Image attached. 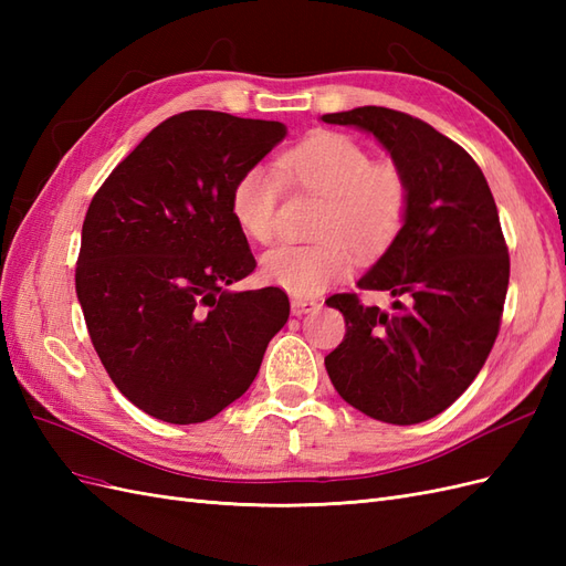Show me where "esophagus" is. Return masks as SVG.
I'll return each mask as SVG.
<instances>
[{
  "label": "esophagus",
  "instance_id": "34e87169",
  "mask_svg": "<svg viewBox=\"0 0 566 566\" xmlns=\"http://www.w3.org/2000/svg\"><path fill=\"white\" fill-rule=\"evenodd\" d=\"M290 306H293V314H295V316H302V314H310V312H314L316 306H318V302L295 297V300H293V304H290Z\"/></svg>",
  "mask_w": 566,
  "mask_h": 566
}]
</instances>
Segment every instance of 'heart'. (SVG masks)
<instances>
[{
    "label": "heart",
    "instance_id": "obj_1",
    "mask_svg": "<svg viewBox=\"0 0 566 566\" xmlns=\"http://www.w3.org/2000/svg\"><path fill=\"white\" fill-rule=\"evenodd\" d=\"M283 181L323 196L312 245L281 243L262 256V279L295 297H314L352 269L349 248L368 260L382 254L403 229L410 186L399 165L373 163L349 136L316 132L285 150L279 172L250 165L231 188V214L256 243L276 235Z\"/></svg>",
    "mask_w": 566,
    "mask_h": 566
}]
</instances>
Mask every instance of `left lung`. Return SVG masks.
<instances>
[{"instance_id":"left-lung-1","label":"left lung","mask_w":566,"mask_h":566,"mask_svg":"<svg viewBox=\"0 0 566 566\" xmlns=\"http://www.w3.org/2000/svg\"><path fill=\"white\" fill-rule=\"evenodd\" d=\"M321 119L370 132L410 186L403 229L356 283L389 293L391 312L356 293L325 300L347 325L325 370L361 413L424 422L472 385L499 337L510 256L495 200L470 153L418 117L361 106Z\"/></svg>"}]
</instances>
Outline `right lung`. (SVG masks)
Listing matches in <instances>:
<instances>
[{"instance_id":"add662e5","label":"right lung","mask_w":566,"mask_h":566,"mask_svg":"<svg viewBox=\"0 0 566 566\" xmlns=\"http://www.w3.org/2000/svg\"><path fill=\"white\" fill-rule=\"evenodd\" d=\"M285 134L273 119L186 111L92 198L77 300L111 380L153 418L205 422L243 397L290 316L281 287L229 290L256 266L231 188Z\"/></svg>"}]
</instances>
